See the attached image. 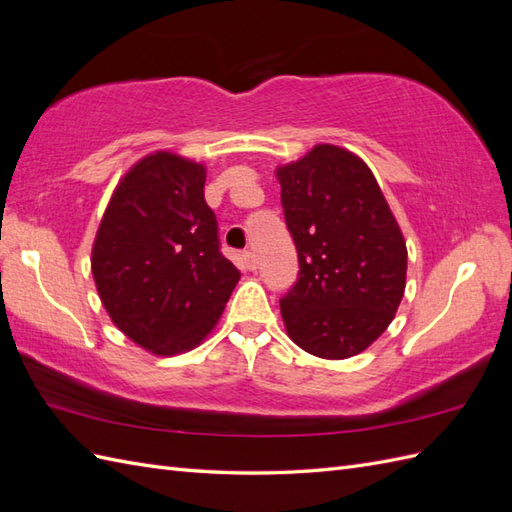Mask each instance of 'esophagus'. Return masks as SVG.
I'll return each instance as SVG.
<instances>
[{
    "mask_svg": "<svg viewBox=\"0 0 512 512\" xmlns=\"http://www.w3.org/2000/svg\"><path fill=\"white\" fill-rule=\"evenodd\" d=\"M243 267L247 269V271H256V267H258V260H256V254L254 252H243Z\"/></svg>",
    "mask_w": 512,
    "mask_h": 512,
    "instance_id": "1",
    "label": "esophagus"
}]
</instances>
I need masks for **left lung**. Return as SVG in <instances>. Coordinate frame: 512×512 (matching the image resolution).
Returning a JSON list of instances; mask_svg holds the SVG:
<instances>
[{
  "label": "left lung",
  "mask_w": 512,
  "mask_h": 512,
  "mask_svg": "<svg viewBox=\"0 0 512 512\" xmlns=\"http://www.w3.org/2000/svg\"><path fill=\"white\" fill-rule=\"evenodd\" d=\"M299 277L280 301L286 333L320 359H348L393 322L406 290L408 250L369 166L316 145L275 170Z\"/></svg>",
  "instance_id": "8db88e82"
}]
</instances>
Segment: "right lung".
Returning a JSON list of instances; mask_svg holds the SVG:
<instances>
[{"mask_svg": "<svg viewBox=\"0 0 512 512\" xmlns=\"http://www.w3.org/2000/svg\"><path fill=\"white\" fill-rule=\"evenodd\" d=\"M205 179L203 164L170 151L138 160L115 188L91 250L115 327L160 356L203 342L241 277L220 252Z\"/></svg>", "mask_w": 512, "mask_h": 512, "instance_id": "obj_1", "label": "right lung"}]
</instances>
